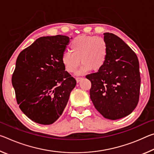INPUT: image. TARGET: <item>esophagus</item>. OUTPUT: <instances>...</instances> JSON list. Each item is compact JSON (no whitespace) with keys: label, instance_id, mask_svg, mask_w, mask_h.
<instances>
[{"label":"esophagus","instance_id":"esophagus-1","mask_svg":"<svg viewBox=\"0 0 154 154\" xmlns=\"http://www.w3.org/2000/svg\"><path fill=\"white\" fill-rule=\"evenodd\" d=\"M82 79V77H77V78H76V81H77V83H79Z\"/></svg>","mask_w":154,"mask_h":154}]
</instances>
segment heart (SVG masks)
Returning a JSON list of instances; mask_svg holds the SVG:
<instances>
[{"mask_svg": "<svg viewBox=\"0 0 154 154\" xmlns=\"http://www.w3.org/2000/svg\"><path fill=\"white\" fill-rule=\"evenodd\" d=\"M70 48L71 52H65L62 62L69 72H74L82 63L77 73H86L90 70L98 71L106 64L109 46L105 38L92 35H79L72 39Z\"/></svg>", "mask_w": 154, "mask_h": 154, "instance_id": "1", "label": "heart"}]
</instances>
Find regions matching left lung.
I'll use <instances>...</instances> for the list:
<instances>
[{
    "label": "left lung",
    "mask_w": 154,
    "mask_h": 154,
    "mask_svg": "<svg viewBox=\"0 0 154 154\" xmlns=\"http://www.w3.org/2000/svg\"><path fill=\"white\" fill-rule=\"evenodd\" d=\"M109 54L106 64L97 72L86 75L92 86L90 98L99 113L116 120L134 111L139 99V62L132 49L113 33H104Z\"/></svg>",
    "instance_id": "obj_1"
}]
</instances>
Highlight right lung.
I'll return each mask as SVG.
<instances>
[{"mask_svg": "<svg viewBox=\"0 0 154 154\" xmlns=\"http://www.w3.org/2000/svg\"><path fill=\"white\" fill-rule=\"evenodd\" d=\"M71 38L64 35L40 37L17 57L12 85L20 109L36 123L55 122L76 85L62 62Z\"/></svg>", "mask_w": 154, "mask_h": 154, "instance_id": "add662e5", "label": "right lung"}]
</instances>
